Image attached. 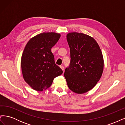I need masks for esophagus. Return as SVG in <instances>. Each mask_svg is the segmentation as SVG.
<instances>
[{
    "mask_svg": "<svg viewBox=\"0 0 125 125\" xmlns=\"http://www.w3.org/2000/svg\"><path fill=\"white\" fill-rule=\"evenodd\" d=\"M60 68H61L63 71L64 70V67L63 66H60Z\"/></svg>",
    "mask_w": 125,
    "mask_h": 125,
    "instance_id": "esophagus-1",
    "label": "esophagus"
}]
</instances>
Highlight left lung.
Here are the masks:
<instances>
[{
	"mask_svg": "<svg viewBox=\"0 0 125 125\" xmlns=\"http://www.w3.org/2000/svg\"><path fill=\"white\" fill-rule=\"evenodd\" d=\"M70 50V62L64 76L70 90L83 94L91 90L100 80L103 71L104 60L96 41L82 33L67 35Z\"/></svg>",
	"mask_w": 125,
	"mask_h": 125,
	"instance_id": "8db88e82",
	"label": "left lung"
}]
</instances>
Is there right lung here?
<instances>
[{"instance_id": "right-lung-1", "label": "right lung", "mask_w": 125, "mask_h": 125, "mask_svg": "<svg viewBox=\"0 0 125 125\" xmlns=\"http://www.w3.org/2000/svg\"><path fill=\"white\" fill-rule=\"evenodd\" d=\"M60 37L59 33L44 32L34 36L26 44L21 66L24 80L33 89L38 91L47 89L54 79L62 74L51 52Z\"/></svg>"}]
</instances>
